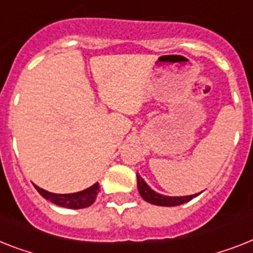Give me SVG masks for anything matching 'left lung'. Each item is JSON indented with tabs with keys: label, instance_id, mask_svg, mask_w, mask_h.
Segmentation results:
<instances>
[{
	"label": "left lung",
	"instance_id": "1",
	"mask_svg": "<svg viewBox=\"0 0 253 253\" xmlns=\"http://www.w3.org/2000/svg\"><path fill=\"white\" fill-rule=\"evenodd\" d=\"M137 178V191L145 201L151 203L153 205H160V207H176V205L184 204L187 201L192 200L194 198L199 196L200 194L190 195V196H166L156 192L145 183V180L136 173Z\"/></svg>",
	"mask_w": 253,
	"mask_h": 253
}]
</instances>
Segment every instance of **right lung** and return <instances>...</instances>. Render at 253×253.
<instances>
[{
    "instance_id": "obj_1",
    "label": "right lung",
    "mask_w": 253,
    "mask_h": 253,
    "mask_svg": "<svg viewBox=\"0 0 253 253\" xmlns=\"http://www.w3.org/2000/svg\"><path fill=\"white\" fill-rule=\"evenodd\" d=\"M34 186L44 199L52 201L53 204L58 205V207L70 209L87 208V207L93 204L96 198H97V194L100 192V183L98 182H96L93 186L88 187L85 190L74 192V194H53V192L42 190L36 184H34Z\"/></svg>"
}]
</instances>
